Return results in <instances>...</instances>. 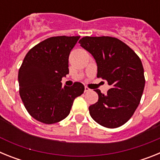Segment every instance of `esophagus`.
<instances>
[{
  "label": "esophagus",
  "mask_w": 160,
  "mask_h": 160,
  "mask_svg": "<svg viewBox=\"0 0 160 160\" xmlns=\"http://www.w3.org/2000/svg\"><path fill=\"white\" fill-rule=\"evenodd\" d=\"M88 91H90V89L88 88V87H85V92H88Z\"/></svg>",
  "instance_id": "34e87169"
}]
</instances>
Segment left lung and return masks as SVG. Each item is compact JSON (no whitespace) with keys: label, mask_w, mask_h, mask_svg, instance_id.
Wrapping results in <instances>:
<instances>
[{"label":"left lung","mask_w":160,"mask_h":160,"mask_svg":"<svg viewBox=\"0 0 160 160\" xmlns=\"http://www.w3.org/2000/svg\"><path fill=\"white\" fill-rule=\"evenodd\" d=\"M79 43L95 59L97 77L111 86L107 94L94 90L98 100L89 107L90 116L105 128L121 127L135 113L143 92L140 58L127 44L112 37H84Z\"/></svg>","instance_id":"1"}]
</instances>
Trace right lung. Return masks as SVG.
<instances>
[{
	"label": "right lung",
	"mask_w": 160,
	"mask_h": 160,
	"mask_svg": "<svg viewBox=\"0 0 160 160\" xmlns=\"http://www.w3.org/2000/svg\"><path fill=\"white\" fill-rule=\"evenodd\" d=\"M80 36L52 37L38 43L25 55L18 72L19 93L25 109L46 124L69 115L73 100L84 92L81 82L62 87L69 73L70 53Z\"/></svg>",
	"instance_id": "obj_1"
}]
</instances>
